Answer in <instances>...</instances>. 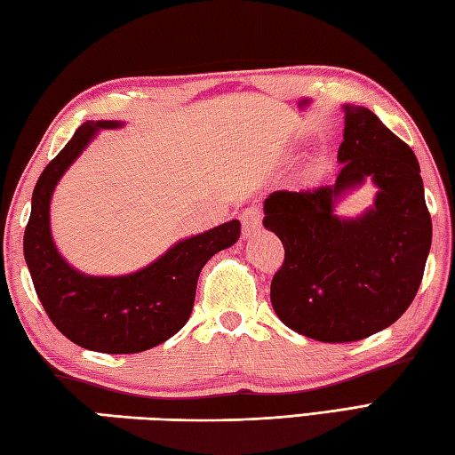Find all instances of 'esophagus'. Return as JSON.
I'll return each instance as SVG.
<instances>
[{
    "instance_id": "esophagus-1",
    "label": "esophagus",
    "mask_w": 455,
    "mask_h": 455,
    "mask_svg": "<svg viewBox=\"0 0 455 455\" xmlns=\"http://www.w3.org/2000/svg\"><path fill=\"white\" fill-rule=\"evenodd\" d=\"M261 218H263V213H261L259 208H257V205H251V208H247L245 212H242L239 220H242L243 237H250L253 231L261 228Z\"/></svg>"
}]
</instances>
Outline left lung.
Masks as SVG:
<instances>
[{"label":"left lung","instance_id":"left-lung-1","mask_svg":"<svg viewBox=\"0 0 455 455\" xmlns=\"http://www.w3.org/2000/svg\"><path fill=\"white\" fill-rule=\"evenodd\" d=\"M340 172L316 190L269 194L263 226L285 261L271 281V305L299 334L350 342L390 327L414 301L432 245V218L412 148L372 110L342 105ZM366 179L379 190L361 217L336 205Z\"/></svg>","mask_w":455,"mask_h":455}]
</instances>
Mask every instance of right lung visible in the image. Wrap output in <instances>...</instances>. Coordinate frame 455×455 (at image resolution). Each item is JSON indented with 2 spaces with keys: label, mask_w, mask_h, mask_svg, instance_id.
<instances>
[{
  "label": "right lung",
  "mask_w": 455,
  "mask_h": 455,
  "mask_svg": "<svg viewBox=\"0 0 455 455\" xmlns=\"http://www.w3.org/2000/svg\"><path fill=\"white\" fill-rule=\"evenodd\" d=\"M121 126V121H87L76 128L37 180L23 235L25 263L49 319L75 345L108 355L142 353L174 337L192 315L202 267L242 234L237 220L226 221L180 239L147 267L126 275H87L67 263L51 235V198L94 136Z\"/></svg>",
  "instance_id": "add662e5"
}]
</instances>
